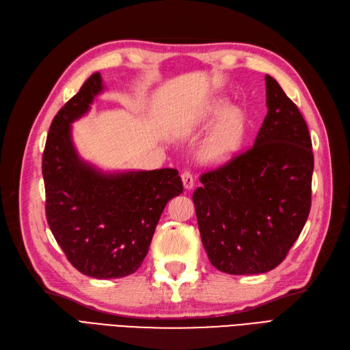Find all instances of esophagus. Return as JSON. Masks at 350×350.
I'll use <instances>...</instances> for the list:
<instances>
[{
  "label": "esophagus",
  "instance_id": "1",
  "mask_svg": "<svg viewBox=\"0 0 350 350\" xmlns=\"http://www.w3.org/2000/svg\"><path fill=\"white\" fill-rule=\"evenodd\" d=\"M181 178H183L184 188H185V189H188V191H189V189H193V187H194V178H193L191 172H188V171L183 172Z\"/></svg>",
  "mask_w": 350,
  "mask_h": 350
}]
</instances>
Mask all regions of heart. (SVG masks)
I'll use <instances>...</instances> for the list:
<instances>
[{
	"label": "heart",
	"mask_w": 350,
	"mask_h": 350,
	"mask_svg": "<svg viewBox=\"0 0 350 350\" xmlns=\"http://www.w3.org/2000/svg\"><path fill=\"white\" fill-rule=\"evenodd\" d=\"M226 103L217 100L210 103L206 109L198 115V118L191 124V126L183 130V134L203 129L220 118L213 129L201 142L198 149V161L204 166H220L229 162L234 157L243 140L245 133V122L243 116L238 109H229Z\"/></svg>",
	"instance_id": "1"
}]
</instances>
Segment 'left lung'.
Wrapping results in <instances>:
<instances>
[{
	"mask_svg": "<svg viewBox=\"0 0 350 350\" xmlns=\"http://www.w3.org/2000/svg\"><path fill=\"white\" fill-rule=\"evenodd\" d=\"M266 105L251 149L201 175L203 187L193 194L208 260L228 274L278 267L310 215L314 154L308 126L270 76Z\"/></svg>",
	"mask_w": 350,
	"mask_h": 350,
	"instance_id": "1",
	"label": "left lung"
}]
</instances>
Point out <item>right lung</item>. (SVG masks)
I'll return each mask as SVG.
<instances>
[{
    "label": "right lung",
    "instance_id": "add662e5",
    "mask_svg": "<svg viewBox=\"0 0 350 350\" xmlns=\"http://www.w3.org/2000/svg\"><path fill=\"white\" fill-rule=\"evenodd\" d=\"M105 90L99 72L59 109L42 157L46 219L68 261L96 279L134 273L149 251L166 203L183 193L176 169L103 171L79 154L72 122Z\"/></svg>",
    "mask_w": 350,
    "mask_h": 350
}]
</instances>
